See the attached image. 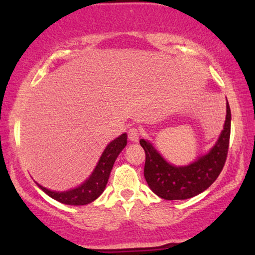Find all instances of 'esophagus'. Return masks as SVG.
Wrapping results in <instances>:
<instances>
[{
    "label": "esophagus",
    "mask_w": 255,
    "mask_h": 255,
    "mask_svg": "<svg viewBox=\"0 0 255 255\" xmlns=\"http://www.w3.org/2000/svg\"><path fill=\"white\" fill-rule=\"evenodd\" d=\"M139 137H140V131L138 130L137 128H131L128 130V139L133 142L139 141Z\"/></svg>",
    "instance_id": "34e87169"
}]
</instances>
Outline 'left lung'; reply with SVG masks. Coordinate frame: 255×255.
Instances as JSON below:
<instances>
[{
  "instance_id": "8db88e82",
  "label": "left lung",
  "mask_w": 255,
  "mask_h": 255,
  "mask_svg": "<svg viewBox=\"0 0 255 255\" xmlns=\"http://www.w3.org/2000/svg\"><path fill=\"white\" fill-rule=\"evenodd\" d=\"M231 133V110L226 103V118L218 140L207 154L198 156L187 166L167 162L148 140L140 139L146 154L144 176L148 187L163 200H187L207 190L215 182L228 155Z\"/></svg>"
}]
</instances>
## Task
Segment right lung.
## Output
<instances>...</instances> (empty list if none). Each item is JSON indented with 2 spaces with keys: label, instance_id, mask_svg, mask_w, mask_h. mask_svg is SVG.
Masks as SVG:
<instances>
[{
  "label": "right lung",
  "instance_id": "add662e5",
  "mask_svg": "<svg viewBox=\"0 0 255 255\" xmlns=\"http://www.w3.org/2000/svg\"><path fill=\"white\" fill-rule=\"evenodd\" d=\"M127 133H123L118 138L114 139L113 141L109 142V145L107 146L102 153V155H101L92 175L82 184L74 188V189H69L66 191H54L47 189V188L40 186L38 183L37 186L44 193H46L48 196L55 201L60 202V203L67 205H86L88 203H92L106 189L114 163L116 161L118 154L127 146Z\"/></svg>",
  "mask_w": 255,
  "mask_h": 255
}]
</instances>
